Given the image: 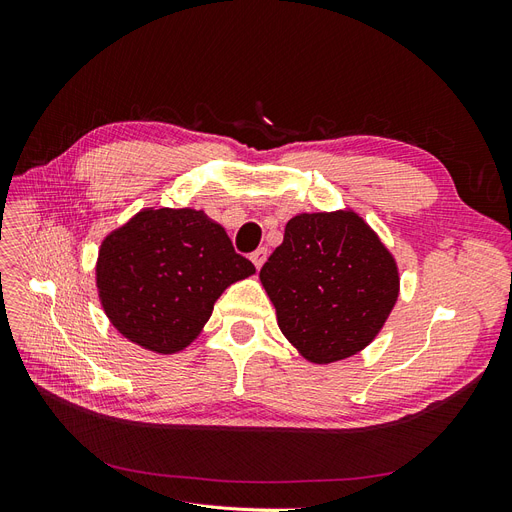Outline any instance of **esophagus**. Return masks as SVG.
Here are the masks:
<instances>
[{"mask_svg": "<svg viewBox=\"0 0 512 512\" xmlns=\"http://www.w3.org/2000/svg\"><path fill=\"white\" fill-rule=\"evenodd\" d=\"M267 254H269V252H267V247H258L256 252H252V256H250V258H252V262H254V267H256V269H260L262 265H265Z\"/></svg>", "mask_w": 512, "mask_h": 512, "instance_id": "obj_1", "label": "esophagus"}]
</instances>
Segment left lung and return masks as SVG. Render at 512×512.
Wrapping results in <instances>:
<instances>
[{
    "label": "left lung",
    "mask_w": 512,
    "mask_h": 512,
    "mask_svg": "<svg viewBox=\"0 0 512 512\" xmlns=\"http://www.w3.org/2000/svg\"><path fill=\"white\" fill-rule=\"evenodd\" d=\"M277 327L305 361H344L374 342L399 297V267L352 209L299 213L260 269Z\"/></svg>",
    "instance_id": "left-lung-1"
}]
</instances>
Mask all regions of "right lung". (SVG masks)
I'll use <instances>...</instances> for the list:
<instances>
[{"mask_svg":"<svg viewBox=\"0 0 512 512\" xmlns=\"http://www.w3.org/2000/svg\"><path fill=\"white\" fill-rule=\"evenodd\" d=\"M226 228L190 207H147L108 232L96 286L113 327L156 354L188 348L211 318L222 292L254 275Z\"/></svg>","mask_w":512,"mask_h":512,"instance_id":"obj_1","label":"right lung"}]
</instances>
